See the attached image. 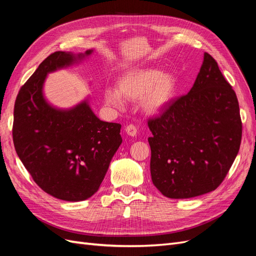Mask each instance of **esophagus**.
<instances>
[{
  "instance_id": "esophagus-1",
  "label": "esophagus",
  "mask_w": 256,
  "mask_h": 256,
  "mask_svg": "<svg viewBox=\"0 0 256 256\" xmlns=\"http://www.w3.org/2000/svg\"><path fill=\"white\" fill-rule=\"evenodd\" d=\"M125 130H126L127 134L130 136H136V131H138V130H136V127L134 125H132V124H130V125H127L126 128H125Z\"/></svg>"
}]
</instances>
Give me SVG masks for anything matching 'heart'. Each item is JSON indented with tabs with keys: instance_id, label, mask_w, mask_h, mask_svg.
I'll use <instances>...</instances> for the list:
<instances>
[{
	"instance_id": "1",
	"label": "heart",
	"mask_w": 256,
	"mask_h": 256,
	"mask_svg": "<svg viewBox=\"0 0 256 256\" xmlns=\"http://www.w3.org/2000/svg\"><path fill=\"white\" fill-rule=\"evenodd\" d=\"M118 90L106 88L104 100L112 106H120L122 97L141 100L146 112L156 113L171 99L175 90V80L171 74H161L154 68L134 69L124 74L118 81Z\"/></svg>"
}]
</instances>
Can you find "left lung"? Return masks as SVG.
Wrapping results in <instances>:
<instances>
[{"mask_svg": "<svg viewBox=\"0 0 256 256\" xmlns=\"http://www.w3.org/2000/svg\"><path fill=\"white\" fill-rule=\"evenodd\" d=\"M152 184L166 198H189L216 190L239 152L242 122L236 92L218 63L204 53L187 95L148 120Z\"/></svg>", "mask_w": 256, "mask_h": 256, "instance_id": "left-lung-1", "label": "left lung"}]
</instances>
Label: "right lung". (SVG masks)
Instances as JSON below:
<instances>
[{"label":"right lung","instance_id":"1","mask_svg":"<svg viewBox=\"0 0 256 256\" xmlns=\"http://www.w3.org/2000/svg\"><path fill=\"white\" fill-rule=\"evenodd\" d=\"M54 52L22 85L14 102L12 140L33 180L48 194L68 202L90 198L102 184L122 140L120 124L100 120L83 102L58 110L46 102V76L90 56Z\"/></svg>","mask_w":256,"mask_h":256}]
</instances>
